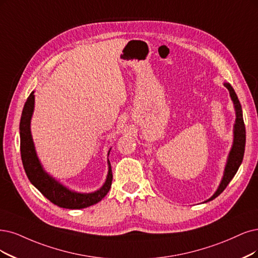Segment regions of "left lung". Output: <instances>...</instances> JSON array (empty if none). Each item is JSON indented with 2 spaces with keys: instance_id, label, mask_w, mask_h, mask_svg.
<instances>
[{
  "instance_id": "1",
  "label": "left lung",
  "mask_w": 258,
  "mask_h": 258,
  "mask_svg": "<svg viewBox=\"0 0 258 258\" xmlns=\"http://www.w3.org/2000/svg\"><path fill=\"white\" fill-rule=\"evenodd\" d=\"M224 86L227 88V90L230 91L231 99L234 103V107L236 111V120L234 124V141H233L232 149L230 151V154H228V157L226 160V165H225L221 183L219 185L217 191L214 194V196L212 198H209L207 201H205V203L212 201V200L216 199L219 195L223 192V190L226 188L228 183H230L232 178L235 176L238 169H239L243 159V154H244L245 127H244V122L242 117L241 105L232 86L228 83H224Z\"/></svg>"
}]
</instances>
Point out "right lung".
<instances>
[{
	"instance_id": "add662e5",
	"label": "right lung",
	"mask_w": 258,
	"mask_h": 258,
	"mask_svg": "<svg viewBox=\"0 0 258 258\" xmlns=\"http://www.w3.org/2000/svg\"><path fill=\"white\" fill-rule=\"evenodd\" d=\"M35 106V95L34 91L27 98L21 114L20 121V151L22 164L25 173L30 179V182L50 201L62 208L68 209H81L97 204L107 195L111 186L112 172L109 160L108 173L104 185L94 192L81 194L72 191L69 188L64 187L62 184L46 173L39 158L37 156L34 141L31 134V120ZM110 149L108 151L109 155Z\"/></svg>"
}]
</instances>
